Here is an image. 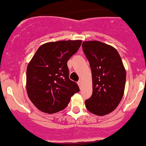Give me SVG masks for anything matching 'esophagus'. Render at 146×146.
<instances>
[{
	"mask_svg": "<svg viewBox=\"0 0 146 146\" xmlns=\"http://www.w3.org/2000/svg\"><path fill=\"white\" fill-rule=\"evenodd\" d=\"M77 84H78V85H79V87L81 88V86H82V81H81V80H79V82H77Z\"/></svg>",
	"mask_w": 146,
	"mask_h": 146,
	"instance_id": "1",
	"label": "esophagus"
}]
</instances>
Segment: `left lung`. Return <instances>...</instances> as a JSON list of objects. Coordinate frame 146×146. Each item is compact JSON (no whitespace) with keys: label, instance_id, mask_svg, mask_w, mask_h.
I'll return each mask as SVG.
<instances>
[{"label":"left lung","instance_id":"left-lung-1","mask_svg":"<svg viewBox=\"0 0 146 146\" xmlns=\"http://www.w3.org/2000/svg\"><path fill=\"white\" fill-rule=\"evenodd\" d=\"M82 49L89 62L93 92L85 101L89 111L104 116L116 109L125 89L126 72L117 50L99 41H86Z\"/></svg>","mask_w":146,"mask_h":146}]
</instances>
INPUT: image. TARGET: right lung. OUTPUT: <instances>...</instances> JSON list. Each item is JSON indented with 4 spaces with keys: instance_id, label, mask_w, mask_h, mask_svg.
I'll return each mask as SVG.
<instances>
[{
    "instance_id": "1",
    "label": "right lung",
    "mask_w": 146,
    "mask_h": 146,
    "mask_svg": "<svg viewBox=\"0 0 146 146\" xmlns=\"http://www.w3.org/2000/svg\"><path fill=\"white\" fill-rule=\"evenodd\" d=\"M82 40H62L43 44L29 62L26 89L32 103L41 111L63 110L79 91L69 78L67 61L77 52Z\"/></svg>"
}]
</instances>
